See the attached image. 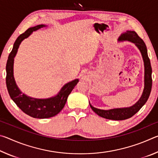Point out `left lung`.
Masks as SVG:
<instances>
[{
    "label": "left lung",
    "instance_id": "left-lung-1",
    "mask_svg": "<svg viewBox=\"0 0 158 158\" xmlns=\"http://www.w3.org/2000/svg\"><path fill=\"white\" fill-rule=\"evenodd\" d=\"M118 41H130L135 44L139 49L142 56L144 63V89L141 98L135 105L125 108H117L103 110L95 108L90 105L92 110L97 114L98 116L109 120L115 121H122L130 118L136 113L140 110V109L145 105L148 100L149 95L151 94L152 88V68L151 62L147 53V48L143 40L139 37L135 31H127L125 33H122L118 39Z\"/></svg>",
    "mask_w": 158,
    "mask_h": 158
}]
</instances>
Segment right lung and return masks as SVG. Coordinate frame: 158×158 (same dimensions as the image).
<instances>
[{
	"mask_svg": "<svg viewBox=\"0 0 158 158\" xmlns=\"http://www.w3.org/2000/svg\"><path fill=\"white\" fill-rule=\"evenodd\" d=\"M45 25H37L29 28L24 33L17 37L10 52L6 64V85L9 95L12 100L22 111L28 116L35 118H48L57 115L63 109L68 95L79 82V79H74L63 86L62 89L54 97L47 99H37L28 97L21 93L16 84L13 73L14 58L19 49V47L26 37L33 31L45 27Z\"/></svg>",
	"mask_w": 158,
	"mask_h": 158,
	"instance_id": "add662e5",
	"label": "right lung"
}]
</instances>
